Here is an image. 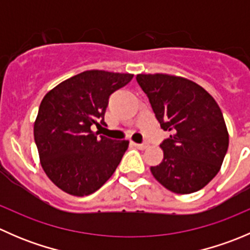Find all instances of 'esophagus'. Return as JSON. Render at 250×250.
Here are the masks:
<instances>
[{
    "label": "esophagus",
    "mask_w": 250,
    "mask_h": 250,
    "mask_svg": "<svg viewBox=\"0 0 250 250\" xmlns=\"http://www.w3.org/2000/svg\"><path fill=\"white\" fill-rule=\"evenodd\" d=\"M132 144L135 146V147L140 148V150H145V148L147 147V144H138V143H132Z\"/></svg>",
    "instance_id": "esophagus-1"
}]
</instances>
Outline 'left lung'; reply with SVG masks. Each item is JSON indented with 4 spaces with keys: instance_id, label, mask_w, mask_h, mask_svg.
Returning <instances> with one entry per match:
<instances>
[{
    "instance_id": "8db88e82",
    "label": "left lung",
    "mask_w": 250,
    "mask_h": 250,
    "mask_svg": "<svg viewBox=\"0 0 250 250\" xmlns=\"http://www.w3.org/2000/svg\"><path fill=\"white\" fill-rule=\"evenodd\" d=\"M161 128L170 133L161 144L163 161L151 167L156 180L175 193L203 188L220 170L229 147L223 112L214 98L188 78L138 75Z\"/></svg>"
}]
</instances>
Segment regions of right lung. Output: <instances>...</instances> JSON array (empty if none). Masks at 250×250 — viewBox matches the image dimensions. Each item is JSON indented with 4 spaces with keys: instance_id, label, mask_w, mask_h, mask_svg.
Returning a JSON list of instances; mask_svg holds the SVG:
<instances>
[{
    "instance_id": "right-lung-1",
    "label": "right lung",
    "mask_w": 250,
    "mask_h": 250,
    "mask_svg": "<svg viewBox=\"0 0 250 250\" xmlns=\"http://www.w3.org/2000/svg\"><path fill=\"white\" fill-rule=\"evenodd\" d=\"M132 78V74L89 70L62 82L42 99L35 143L44 173L62 191L90 195L115 173L129 141L98 137L92 128L105 125L110 95Z\"/></svg>"
}]
</instances>
